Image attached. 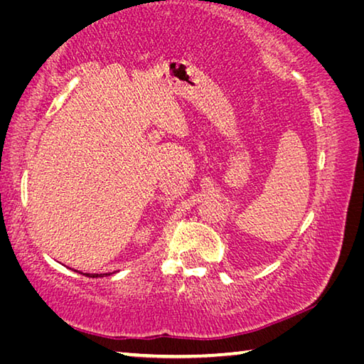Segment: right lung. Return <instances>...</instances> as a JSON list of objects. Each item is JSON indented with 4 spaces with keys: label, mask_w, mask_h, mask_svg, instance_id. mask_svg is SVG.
Here are the masks:
<instances>
[{
    "label": "right lung",
    "mask_w": 364,
    "mask_h": 364,
    "mask_svg": "<svg viewBox=\"0 0 364 364\" xmlns=\"http://www.w3.org/2000/svg\"><path fill=\"white\" fill-rule=\"evenodd\" d=\"M85 276H90V278H97V276H104V274H90V273H86Z\"/></svg>",
    "instance_id": "1"
}]
</instances>
